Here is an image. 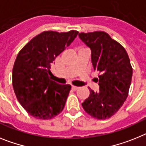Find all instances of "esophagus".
Returning a JSON list of instances; mask_svg holds the SVG:
<instances>
[{"instance_id": "esophagus-1", "label": "esophagus", "mask_w": 146, "mask_h": 146, "mask_svg": "<svg viewBox=\"0 0 146 146\" xmlns=\"http://www.w3.org/2000/svg\"><path fill=\"white\" fill-rule=\"evenodd\" d=\"M78 89H79V87H76V86H72V90H73L76 91L77 90H78Z\"/></svg>"}]
</instances>
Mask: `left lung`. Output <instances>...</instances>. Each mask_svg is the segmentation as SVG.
<instances>
[{"label":"left lung","instance_id":"left-lung-1","mask_svg":"<svg viewBox=\"0 0 146 146\" xmlns=\"http://www.w3.org/2000/svg\"><path fill=\"white\" fill-rule=\"evenodd\" d=\"M78 36L90 48L100 87L98 92L90 88V96L82 105L94 118H110L120 110L129 95L132 78L130 59L123 47L104 31L82 32Z\"/></svg>","mask_w":146,"mask_h":146}]
</instances>
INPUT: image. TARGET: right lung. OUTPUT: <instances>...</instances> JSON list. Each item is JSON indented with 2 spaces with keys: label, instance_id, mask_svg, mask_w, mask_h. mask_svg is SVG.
Listing matches in <instances>:
<instances>
[{
  "label": "right lung",
  "instance_id": "obj_1",
  "mask_svg": "<svg viewBox=\"0 0 146 146\" xmlns=\"http://www.w3.org/2000/svg\"><path fill=\"white\" fill-rule=\"evenodd\" d=\"M78 33L76 30L43 31L17 54L12 70V86L21 106L32 117L50 120L62 111L71 87L50 79V64Z\"/></svg>",
  "mask_w": 146,
  "mask_h": 146
}]
</instances>
